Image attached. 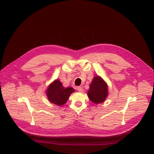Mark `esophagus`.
<instances>
[{"label":"esophagus","mask_w":154,"mask_h":154,"mask_svg":"<svg viewBox=\"0 0 154 154\" xmlns=\"http://www.w3.org/2000/svg\"><path fill=\"white\" fill-rule=\"evenodd\" d=\"M77 90L78 91H79V92H82V91H83V87H77Z\"/></svg>","instance_id":"1"}]
</instances>
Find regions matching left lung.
Listing matches in <instances>:
<instances>
[{
  "instance_id": "1",
  "label": "left lung",
  "mask_w": 154,
  "mask_h": 154,
  "mask_svg": "<svg viewBox=\"0 0 154 154\" xmlns=\"http://www.w3.org/2000/svg\"><path fill=\"white\" fill-rule=\"evenodd\" d=\"M87 94L91 102L95 104L103 103L108 96L106 83L100 77L95 76L90 85Z\"/></svg>"
}]
</instances>
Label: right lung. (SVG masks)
<instances>
[{"instance_id": "add662e5", "label": "right lung", "mask_w": 154, "mask_h": 154, "mask_svg": "<svg viewBox=\"0 0 154 154\" xmlns=\"http://www.w3.org/2000/svg\"><path fill=\"white\" fill-rule=\"evenodd\" d=\"M75 90L71 87L65 88L60 81L56 79L49 85L46 95L51 103L61 106L66 103L71 94Z\"/></svg>"}]
</instances>
